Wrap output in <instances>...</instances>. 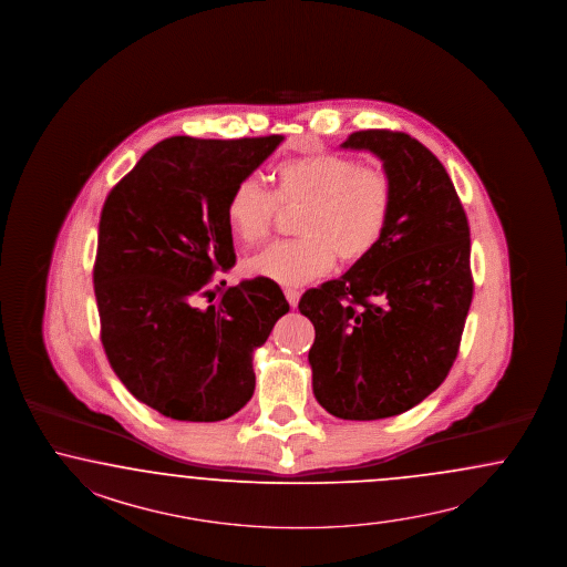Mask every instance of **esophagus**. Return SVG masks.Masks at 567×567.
<instances>
[{
    "mask_svg": "<svg viewBox=\"0 0 567 567\" xmlns=\"http://www.w3.org/2000/svg\"><path fill=\"white\" fill-rule=\"evenodd\" d=\"M284 293H286V300H288V302H290V307H296V305H298V298H300V292H298V290H293V288H286V290H284Z\"/></svg>",
    "mask_w": 567,
    "mask_h": 567,
    "instance_id": "1",
    "label": "esophagus"
}]
</instances>
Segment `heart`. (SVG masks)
Segmentation results:
<instances>
[{"instance_id":"obj_1","label":"heart","mask_w":567,"mask_h":567,"mask_svg":"<svg viewBox=\"0 0 567 567\" xmlns=\"http://www.w3.org/2000/svg\"><path fill=\"white\" fill-rule=\"evenodd\" d=\"M279 204L302 206L296 234L250 256L244 271L279 286H302L336 262L365 258L384 236L392 182L382 168L338 154L292 158L275 171V194L255 179L239 182L225 204L231 236L252 246L269 236Z\"/></svg>"}]
</instances>
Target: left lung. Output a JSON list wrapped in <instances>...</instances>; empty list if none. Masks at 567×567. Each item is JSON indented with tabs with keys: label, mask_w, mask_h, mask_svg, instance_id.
Here are the masks:
<instances>
[{
	"label": "left lung",
	"mask_w": 567,
	"mask_h": 567,
	"mask_svg": "<svg viewBox=\"0 0 567 567\" xmlns=\"http://www.w3.org/2000/svg\"><path fill=\"white\" fill-rule=\"evenodd\" d=\"M392 182L380 244L347 274L302 293L317 402L340 420L401 415L430 396L457 359L474 296L470 225L439 158L401 131L350 133Z\"/></svg>",
	"instance_id": "obj_1"
}]
</instances>
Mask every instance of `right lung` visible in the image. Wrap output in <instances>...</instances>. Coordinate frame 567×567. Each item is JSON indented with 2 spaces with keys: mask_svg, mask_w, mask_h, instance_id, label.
Wrapping results in <instances>:
<instances>
[{
  "mask_svg": "<svg viewBox=\"0 0 567 567\" xmlns=\"http://www.w3.org/2000/svg\"><path fill=\"white\" fill-rule=\"evenodd\" d=\"M281 142L168 137L104 202L93 267L102 344L128 392L165 417L238 413L255 394L256 348L290 311L281 288L260 277L199 307L217 296L215 274L236 265L227 198Z\"/></svg>",
  "mask_w": 567,
  "mask_h": 567,
  "instance_id": "add662e5",
  "label": "right lung"
}]
</instances>
